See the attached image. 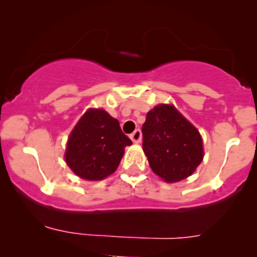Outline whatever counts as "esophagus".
Here are the masks:
<instances>
[{
    "mask_svg": "<svg viewBox=\"0 0 257 257\" xmlns=\"http://www.w3.org/2000/svg\"><path fill=\"white\" fill-rule=\"evenodd\" d=\"M131 139L133 143H139V142L142 141V132L139 131V129H137V131H134L133 133L131 134Z\"/></svg>",
    "mask_w": 257,
    "mask_h": 257,
    "instance_id": "esophagus-1",
    "label": "esophagus"
}]
</instances>
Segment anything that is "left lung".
<instances>
[{"mask_svg": "<svg viewBox=\"0 0 257 257\" xmlns=\"http://www.w3.org/2000/svg\"><path fill=\"white\" fill-rule=\"evenodd\" d=\"M143 150L150 168L167 183L190 177L204 158L198 129L172 104H159L147 114Z\"/></svg>", "mask_w": 257, "mask_h": 257, "instance_id": "1", "label": "left lung"}]
</instances>
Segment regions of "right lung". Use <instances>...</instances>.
<instances>
[{
	"label": "right lung",
	"instance_id": "1",
	"mask_svg": "<svg viewBox=\"0 0 257 257\" xmlns=\"http://www.w3.org/2000/svg\"><path fill=\"white\" fill-rule=\"evenodd\" d=\"M132 141L119 121L103 109H88L68 137L64 159L72 172L85 180L113 174Z\"/></svg>",
	"mask_w": 257,
	"mask_h": 257
}]
</instances>
